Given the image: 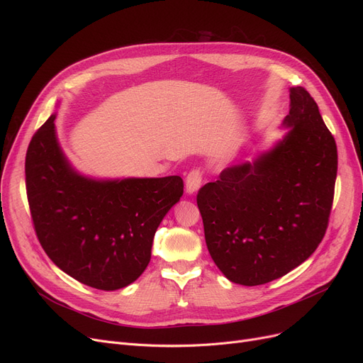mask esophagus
<instances>
[{"label":"esophagus","instance_id":"obj_1","mask_svg":"<svg viewBox=\"0 0 363 363\" xmlns=\"http://www.w3.org/2000/svg\"><path fill=\"white\" fill-rule=\"evenodd\" d=\"M201 185V172L194 169L189 172V174L186 175V179H185V191L186 194H194L199 191V188Z\"/></svg>","mask_w":363,"mask_h":363}]
</instances>
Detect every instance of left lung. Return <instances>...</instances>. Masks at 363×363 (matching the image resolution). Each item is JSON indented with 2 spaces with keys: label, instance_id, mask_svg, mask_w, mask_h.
<instances>
[{
  "label": "left lung",
  "instance_id": "8db88e82",
  "mask_svg": "<svg viewBox=\"0 0 363 363\" xmlns=\"http://www.w3.org/2000/svg\"><path fill=\"white\" fill-rule=\"evenodd\" d=\"M290 100L282 138L223 169L197 194L208 253L228 279L247 287L297 268L328 226L337 145L306 89L291 86Z\"/></svg>",
  "mask_w": 363,
  "mask_h": 363
}]
</instances>
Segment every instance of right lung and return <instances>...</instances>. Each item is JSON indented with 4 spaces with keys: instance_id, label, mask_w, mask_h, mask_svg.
I'll list each match as a JSON object with an SVG mask.
<instances>
[{
    "instance_id": "obj_1",
    "label": "right lung",
    "mask_w": 363,
    "mask_h": 363,
    "mask_svg": "<svg viewBox=\"0 0 363 363\" xmlns=\"http://www.w3.org/2000/svg\"><path fill=\"white\" fill-rule=\"evenodd\" d=\"M60 103H57L59 106ZM57 113L26 152V191L35 231L48 257L92 289L137 281L155 234L184 194L181 177L95 178L76 169L59 143Z\"/></svg>"
}]
</instances>
